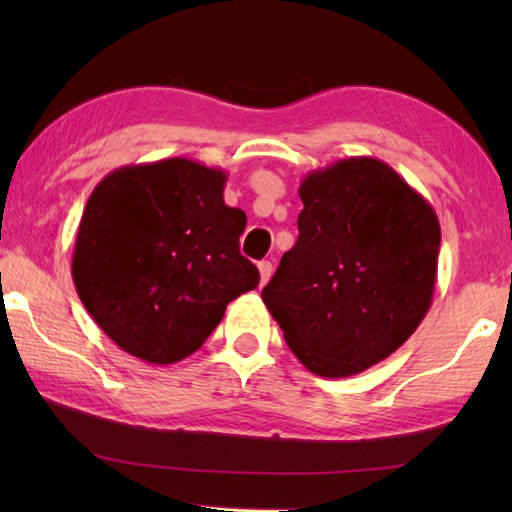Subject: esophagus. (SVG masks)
Listing matches in <instances>:
<instances>
[{
	"mask_svg": "<svg viewBox=\"0 0 512 512\" xmlns=\"http://www.w3.org/2000/svg\"><path fill=\"white\" fill-rule=\"evenodd\" d=\"M257 268H259V282L266 284L268 277H271V273H273V264L266 262V259H264V262L257 264Z\"/></svg>",
	"mask_w": 512,
	"mask_h": 512,
	"instance_id": "34e87169",
	"label": "esophagus"
}]
</instances>
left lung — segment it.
I'll list each match as a JSON object with an SVG mask.
<instances>
[{
    "label": "left lung",
    "instance_id": "8db88e82",
    "mask_svg": "<svg viewBox=\"0 0 512 512\" xmlns=\"http://www.w3.org/2000/svg\"><path fill=\"white\" fill-rule=\"evenodd\" d=\"M300 198L298 241L262 300L311 372L357 375L400 348L427 314L440 225L420 194L372 158L311 173Z\"/></svg>",
    "mask_w": 512,
    "mask_h": 512
}]
</instances>
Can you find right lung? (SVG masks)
I'll list each match as a JSON object with an SVG mask.
<instances>
[{
	"instance_id": "right-lung-1",
	"label": "right lung",
	"mask_w": 512,
	"mask_h": 512,
	"mask_svg": "<svg viewBox=\"0 0 512 512\" xmlns=\"http://www.w3.org/2000/svg\"><path fill=\"white\" fill-rule=\"evenodd\" d=\"M223 185V171L171 158L112 171L85 205L76 291L133 357H189L228 302L259 284L257 266L239 253L246 214L223 203Z\"/></svg>"
}]
</instances>
